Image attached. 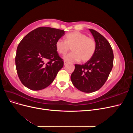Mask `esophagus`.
Wrapping results in <instances>:
<instances>
[{"mask_svg":"<svg viewBox=\"0 0 133 133\" xmlns=\"http://www.w3.org/2000/svg\"><path fill=\"white\" fill-rule=\"evenodd\" d=\"M68 63V62H66V61H64V65H65L66 64H67Z\"/></svg>","mask_w":133,"mask_h":133,"instance_id":"34e87169","label":"esophagus"}]
</instances>
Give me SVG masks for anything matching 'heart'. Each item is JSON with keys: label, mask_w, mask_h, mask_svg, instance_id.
<instances>
[{"label": "heart", "mask_w": 133, "mask_h": 133, "mask_svg": "<svg viewBox=\"0 0 133 133\" xmlns=\"http://www.w3.org/2000/svg\"><path fill=\"white\" fill-rule=\"evenodd\" d=\"M55 48L58 53L62 55L66 54L71 48L72 53L65 55L64 60L67 62H79L81 60L86 62L93 57L96 43L93 38L79 31L68 33L65 37V41L59 39L55 43Z\"/></svg>", "instance_id": "obj_1"}]
</instances>
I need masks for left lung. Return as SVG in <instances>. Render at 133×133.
<instances>
[{
  "label": "left lung",
  "mask_w": 133,
  "mask_h": 133,
  "mask_svg": "<svg viewBox=\"0 0 133 133\" xmlns=\"http://www.w3.org/2000/svg\"><path fill=\"white\" fill-rule=\"evenodd\" d=\"M96 43L94 55L83 65L75 64L71 75L74 86L84 92L97 91L105 83L113 66L114 54L109 43L93 29H89Z\"/></svg>",
  "instance_id": "8db88e82"
}]
</instances>
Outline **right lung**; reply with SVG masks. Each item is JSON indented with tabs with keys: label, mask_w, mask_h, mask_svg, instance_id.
I'll return each instance as SVG.
<instances>
[{
	"label": "right lung",
	"mask_w": 133,
	"mask_h": 133,
	"mask_svg": "<svg viewBox=\"0 0 133 133\" xmlns=\"http://www.w3.org/2000/svg\"><path fill=\"white\" fill-rule=\"evenodd\" d=\"M64 34L63 30L39 27L25 35L19 44L16 68L20 80L28 89L40 90L46 88L63 67L55 43Z\"/></svg>",
	"instance_id": "obj_1"
}]
</instances>
